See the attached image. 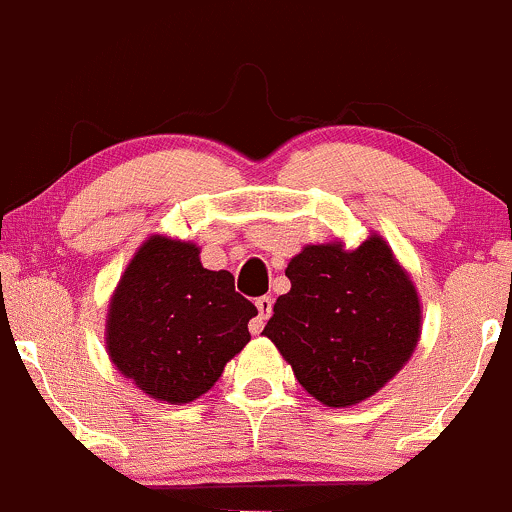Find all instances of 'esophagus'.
<instances>
[{
    "label": "esophagus",
    "mask_w": 512,
    "mask_h": 512,
    "mask_svg": "<svg viewBox=\"0 0 512 512\" xmlns=\"http://www.w3.org/2000/svg\"><path fill=\"white\" fill-rule=\"evenodd\" d=\"M257 306V319L250 321V333H260L262 326H265V321L270 319L272 314V297H260L255 301Z\"/></svg>",
    "instance_id": "obj_1"
}]
</instances>
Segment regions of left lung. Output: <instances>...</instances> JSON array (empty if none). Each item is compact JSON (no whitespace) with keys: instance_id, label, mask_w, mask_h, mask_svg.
<instances>
[{"instance_id":"obj_1","label":"left lung","mask_w":512,"mask_h":512,"mask_svg":"<svg viewBox=\"0 0 512 512\" xmlns=\"http://www.w3.org/2000/svg\"><path fill=\"white\" fill-rule=\"evenodd\" d=\"M265 336L299 385L326 407H351L385 387L410 360L422 306L410 274L380 235L355 250L306 245L287 265Z\"/></svg>"}]
</instances>
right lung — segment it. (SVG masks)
I'll return each mask as SVG.
<instances>
[{"label":"right lung","instance_id":"1","mask_svg":"<svg viewBox=\"0 0 512 512\" xmlns=\"http://www.w3.org/2000/svg\"><path fill=\"white\" fill-rule=\"evenodd\" d=\"M193 242L152 235L127 265L107 311V355L144 395L186 405L218 383L250 341L252 301L228 270H206Z\"/></svg>","mask_w":512,"mask_h":512}]
</instances>
